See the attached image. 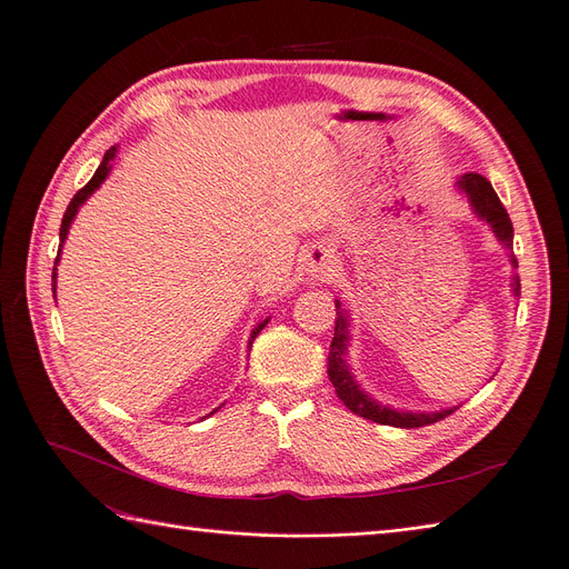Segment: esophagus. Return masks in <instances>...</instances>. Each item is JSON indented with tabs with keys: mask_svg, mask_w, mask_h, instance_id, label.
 <instances>
[{
	"mask_svg": "<svg viewBox=\"0 0 569 569\" xmlns=\"http://www.w3.org/2000/svg\"><path fill=\"white\" fill-rule=\"evenodd\" d=\"M335 269V256L326 246H313L305 256V271L313 279H326Z\"/></svg>",
	"mask_w": 569,
	"mask_h": 569,
	"instance_id": "34e87169",
	"label": "esophagus"
}]
</instances>
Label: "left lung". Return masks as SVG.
Wrapping results in <instances>:
<instances>
[{"mask_svg": "<svg viewBox=\"0 0 569 569\" xmlns=\"http://www.w3.org/2000/svg\"><path fill=\"white\" fill-rule=\"evenodd\" d=\"M457 187L465 192L476 210V216L480 220H486L495 237L511 248L513 246V224L511 218L507 213V208L499 201L497 192L492 189L490 180L482 178L480 173H465L457 180ZM513 267H518L516 256L511 258ZM513 296H520V279L513 277ZM335 309H338V317H335V338L330 342V356H328V377L338 391L340 401L359 417L372 419L377 425H387V427H398V429H417V427H427L438 422V419L448 417L450 412H455L457 408L450 410H440V412H401L393 410L389 406H380L370 398L359 385H356L353 375L347 366V347H349V313L342 309V302L335 300Z\"/></svg>", "mask_w": 569, "mask_h": 569, "instance_id": "8db88e82", "label": "left lung"}]
</instances>
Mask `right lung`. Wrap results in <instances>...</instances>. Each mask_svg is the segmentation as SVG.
Here are the masks:
<instances>
[{
    "label": "right lung",
    "instance_id": "add662e5",
    "mask_svg": "<svg viewBox=\"0 0 569 569\" xmlns=\"http://www.w3.org/2000/svg\"><path fill=\"white\" fill-rule=\"evenodd\" d=\"M114 157H117V147H110V150L104 152V157H102V161H100V166H98V171L93 173V178H91L87 184H83V187L79 189V192L72 197V201H70V206H68V210H66V216H62V222H60V248H62V243H66V239H68V231H70V224H72V220H74V216H77L79 206L96 192V189L104 182V178L110 176V171H112V159H114ZM60 248H58L56 264H58V260H60ZM56 264H53V277H51V279H53V298H56ZM267 321H269V319H264L262 323H258V326H256V330L250 332L248 349L252 347V340L258 338L260 330L267 326ZM213 412H218V408H216ZM213 412H210V415H213Z\"/></svg>",
    "mask_w": 569,
    "mask_h": 569
}]
</instances>
